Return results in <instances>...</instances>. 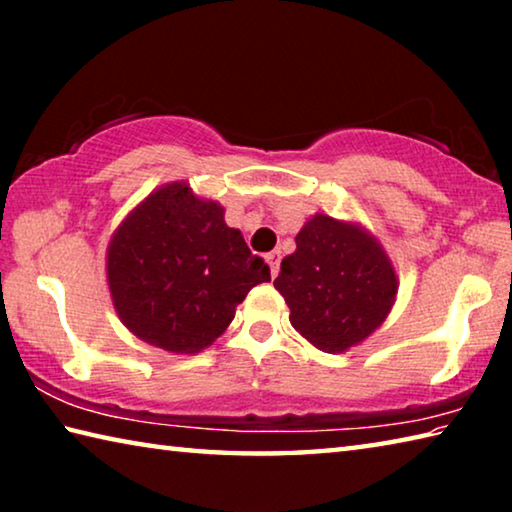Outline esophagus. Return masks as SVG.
<instances>
[{"label":"esophagus","instance_id":"1","mask_svg":"<svg viewBox=\"0 0 512 512\" xmlns=\"http://www.w3.org/2000/svg\"><path fill=\"white\" fill-rule=\"evenodd\" d=\"M266 262L271 266V275L275 277L280 271V250H273V253H266Z\"/></svg>","mask_w":512,"mask_h":512}]
</instances>
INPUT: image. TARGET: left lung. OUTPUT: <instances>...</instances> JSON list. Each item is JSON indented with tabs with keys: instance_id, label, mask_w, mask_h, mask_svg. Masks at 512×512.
Here are the masks:
<instances>
[{
	"instance_id": "8db88e82",
	"label": "left lung",
	"mask_w": 512,
	"mask_h": 512,
	"mask_svg": "<svg viewBox=\"0 0 512 512\" xmlns=\"http://www.w3.org/2000/svg\"><path fill=\"white\" fill-rule=\"evenodd\" d=\"M273 287L287 300L289 320L302 339L341 354L381 327L400 280L368 228L316 212L296 235V253L282 259Z\"/></svg>"
}]
</instances>
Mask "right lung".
<instances>
[{"instance_id":"1","label":"right lung","mask_w":512,"mask_h":512,"mask_svg":"<svg viewBox=\"0 0 512 512\" xmlns=\"http://www.w3.org/2000/svg\"><path fill=\"white\" fill-rule=\"evenodd\" d=\"M225 210L167 183L137 203L112 232L106 280L121 323L137 339L173 354H196L219 339L248 291L271 282Z\"/></svg>"}]
</instances>
